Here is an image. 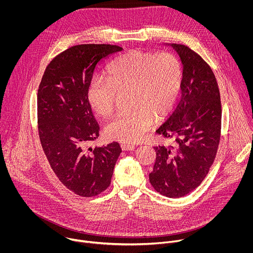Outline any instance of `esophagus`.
Wrapping results in <instances>:
<instances>
[{
	"mask_svg": "<svg viewBox=\"0 0 253 253\" xmlns=\"http://www.w3.org/2000/svg\"><path fill=\"white\" fill-rule=\"evenodd\" d=\"M120 146L123 151H131V150H134V148H135L134 145H131V144H126V143H122Z\"/></svg>",
	"mask_w": 253,
	"mask_h": 253,
	"instance_id": "esophagus-1",
	"label": "esophagus"
}]
</instances>
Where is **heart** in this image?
Listing matches in <instances>:
<instances>
[{
	"mask_svg": "<svg viewBox=\"0 0 253 253\" xmlns=\"http://www.w3.org/2000/svg\"><path fill=\"white\" fill-rule=\"evenodd\" d=\"M182 65L172 53L153 54L139 50L116 58L107 69V79H93L87 90L93 111L110 116L117 93L130 92V114L119 115L105 126L110 140L140 142L155 121L164 119L173 108L182 84Z\"/></svg>",
	"mask_w": 253,
	"mask_h": 253,
	"instance_id": "b5f03b06",
	"label": "heart"
}]
</instances>
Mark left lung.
I'll use <instances>...</instances> for the list:
<instances>
[{
    "label": "left lung",
    "instance_id": "1",
    "mask_svg": "<svg viewBox=\"0 0 253 253\" xmlns=\"http://www.w3.org/2000/svg\"><path fill=\"white\" fill-rule=\"evenodd\" d=\"M183 64L181 100L156 131L171 139L156 146L150 183L160 194L179 198L197 188L217 153L221 133V101L210 66L188 46L171 45Z\"/></svg>",
    "mask_w": 253,
    "mask_h": 253
}]
</instances>
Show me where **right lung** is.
I'll list each match as a JSON object with an SVG mask.
<instances>
[{
  "label": "right lung",
  "instance_id": "obj_1",
  "mask_svg": "<svg viewBox=\"0 0 253 253\" xmlns=\"http://www.w3.org/2000/svg\"><path fill=\"white\" fill-rule=\"evenodd\" d=\"M119 51L121 47L109 44L71 47L50 62L38 89V130L45 155L63 185L83 197L109 187L121 153L117 142L86 151L100 130L88 86L98 64Z\"/></svg>",
  "mask_w": 253,
  "mask_h": 253
}]
</instances>
